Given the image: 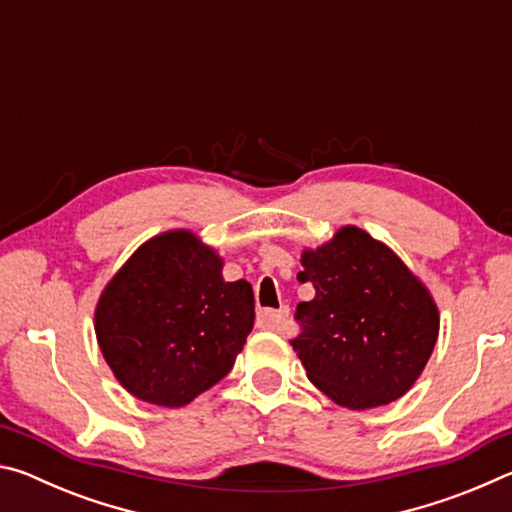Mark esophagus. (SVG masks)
<instances>
[{
    "label": "esophagus",
    "mask_w": 512,
    "mask_h": 512,
    "mask_svg": "<svg viewBox=\"0 0 512 512\" xmlns=\"http://www.w3.org/2000/svg\"><path fill=\"white\" fill-rule=\"evenodd\" d=\"M287 316H289L287 307H282L277 311L264 309V311H259V314H257V325L262 329H271V332H277V329L282 327L284 320H287Z\"/></svg>",
    "instance_id": "esophagus-1"
}]
</instances>
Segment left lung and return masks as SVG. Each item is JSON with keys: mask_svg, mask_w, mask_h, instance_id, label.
<instances>
[{"mask_svg": "<svg viewBox=\"0 0 512 512\" xmlns=\"http://www.w3.org/2000/svg\"><path fill=\"white\" fill-rule=\"evenodd\" d=\"M302 334L293 339L307 377L352 411L391 404L418 381L438 341L440 311L431 291L393 248L357 225H343L300 253Z\"/></svg>", "mask_w": 512, "mask_h": 512, "instance_id": "8db88e82", "label": "left lung"}]
</instances>
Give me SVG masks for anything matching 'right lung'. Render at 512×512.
I'll return each instance as SVG.
<instances>
[{
    "label": "right lung",
    "mask_w": 512,
    "mask_h": 512,
    "mask_svg": "<svg viewBox=\"0 0 512 512\" xmlns=\"http://www.w3.org/2000/svg\"><path fill=\"white\" fill-rule=\"evenodd\" d=\"M253 325V287L225 282L223 257L187 228L146 239L94 307L112 375L137 400L167 409L219 384Z\"/></svg>",
    "instance_id": "obj_1"
}]
</instances>
